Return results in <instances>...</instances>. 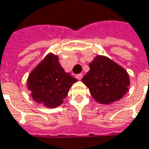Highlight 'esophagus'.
Segmentation results:
<instances>
[{
    "label": "esophagus",
    "mask_w": 149,
    "mask_h": 149,
    "mask_svg": "<svg viewBox=\"0 0 149 149\" xmlns=\"http://www.w3.org/2000/svg\"><path fill=\"white\" fill-rule=\"evenodd\" d=\"M76 78H77L79 80H80V79L83 78V74H77V75H76Z\"/></svg>",
    "instance_id": "1"
}]
</instances>
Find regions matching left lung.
Returning <instances> with one entry per match:
<instances>
[{
  "label": "left lung",
  "instance_id": "1",
  "mask_svg": "<svg viewBox=\"0 0 149 149\" xmlns=\"http://www.w3.org/2000/svg\"><path fill=\"white\" fill-rule=\"evenodd\" d=\"M83 82L98 103L109 104L121 100L130 85L127 70L107 56L98 54L89 63V70Z\"/></svg>",
  "mask_w": 149,
  "mask_h": 149
}]
</instances>
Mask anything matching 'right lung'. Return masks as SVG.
<instances>
[{"mask_svg": "<svg viewBox=\"0 0 149 149\" xmlns=\"http://www.w3.org/2000/svg\"><path fill=\"white\" fill-rule=\"evenodd\" d=\"M75 82L77 79L60 65L58 56L49 53L29 74L27 88L34 101L46 108H56Z\"/></svg>", "mask_w": 149, "mask_h": 149, "instance_id": "right-lung-1", "label": "right lung"}]
</instances>
